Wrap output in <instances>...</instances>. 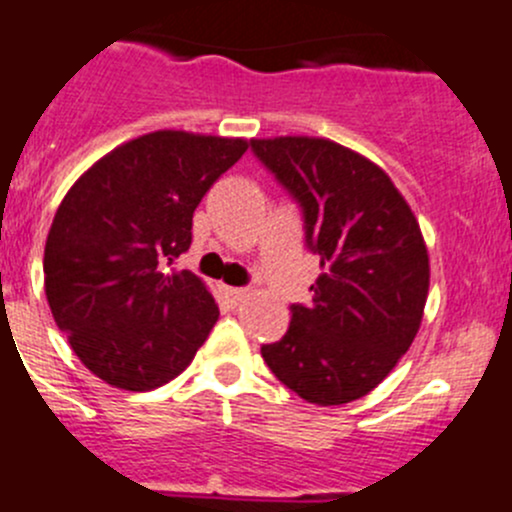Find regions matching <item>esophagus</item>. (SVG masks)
Wrapping results in <instances>:
<instances>
[{
    "label": "esophagus",
    "instance_id": "obj_1",
    "mask_svg": "<svg viewBox=\"0 0 512 512\" xmlns=\"http://www.w3.org/2000/svg\"><path fill=\"white\" fill-rule=\"evenodd\" d=\"M220 292H222V297H225V302H230V305H240V302L247 297V290H242V287L222 285Z\"/></svg>",
    "mask_w": 512,
    "mask_h": 512
}]
</instances>
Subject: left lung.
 Instances as JSON below:
<instances>
[{
	"label": "left lung",
	"instance_id": "obj_1",
	"mask_svg": "<svg viewBox=\"0 0 512 512\" xmlns=\"http://www.w3.org/2000/svg\"><path fill=\"white\" fill-rule=\"evenodd\" d=\"M300 202L320 257L312 305H292L285 337L262 345L282 385L315 405L365 398L420 330L430 287L418 217L388 172L325 137L250 142Z\"/></svg>",
	"mask_w": 512,
	"mask_h": 512
}]
</instances>
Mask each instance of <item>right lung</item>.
<instances>
[{
	"label": "right lung",
	"mask_w": 512,
	"mask_h": 512,
	"mask_svg": "<svg viewBox=\"0 0 512 512\" xmlns=\"http://www.w3.org/2000/svg\"><path fill=\"white\" fill-rule=\"evenodd\" d=\"M247 147L157 130L99 157L64 195L44 245V292L74 355L112 388H160L215 327L205 282L165 265L190 250L197 205Z\"/></svg>",
	"instance_id": "right-lung-1"
}]
</instances>
